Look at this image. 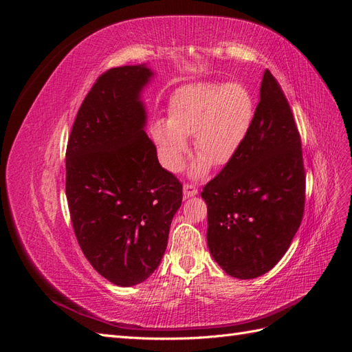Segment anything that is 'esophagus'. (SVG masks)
Segmentation results:
<instances>
[{
    "label": "esophagus",
    "mask_w": 352,
    "mask_h": 352,
    "mask_svg": "<svg viewBox=\"0 0 352 352\" xmlns=\"http://www.w3.org/2000/svg\"><path fill=\"white\" fill-rule=\"evenodd\" d=\"M198 194V189L192 184H185L184 185V198L194 197Z\"/></svg>",
    "instance_id": "obj_1"
}]
</instances>
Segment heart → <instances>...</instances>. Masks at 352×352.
Returning <instances> with one entry per match:
<instances>
[{"mask_svg": "<svg viewBox=\"0 0 352 352\" xmlns=\"http://www.w3.org/2000/svg\"><path fill=\"white\" fill-rule=\"evenodd\" d=\"M252 117V95L241 83H197L179 89L170 101L168 119L151 124L160 162L168 172H177L188 153L186 136L194 135L201 155L192 175H202L211 163L226 164L242 146Z\"/></svg>", "mask_w": 352, "mask_h": 352, "instance_id": "1", "label": "heart"}]
</instances>
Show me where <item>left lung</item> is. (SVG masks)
<instances>
[{
  "instance_id": "left-lung-1",
  "label": "left lung",
  "mask_w": 352,
  "mask_h": 352,
  "mask_svg": "<svg viewBox=\"0 0 352 352\" xmlns=\"http://www.w3.org/2000/svg\"><path fill=\"white\" fill-rule=\"evenodd\" d=\"M201 197L208 250L233 278H258L289 248L304 216L305 170L294 114L270 70L242 146Z\"/></svg>"
}]
</instances>
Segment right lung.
<instances>
[{
  "mask_svg": "<svg viewBox=\"0 0 352 352\" xmlns=\"http://www.w3.org/2000/svg\"><path fill=\"white\" fill-rule=\"evenodd\" d=\"M146 66L104 72L74 119L66 150V197L74 235L102 278L146 280L167 247L182 184L158 163L140 100Z\"/></svg>",
  "mask_w": 352,
  "mask_h": 352,
  "instance_id": "right-lung-1",
  "label": "right lung"
}]
</instances>
